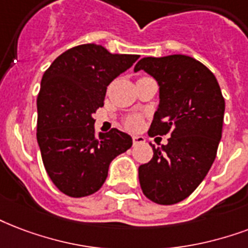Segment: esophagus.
Here are the masks:
<instances>
[{
	"label": "esophagus",
	"mask_w": 248,
	"mask_h": 248,
	"mask_svg": "<svg viewBox=\"0 0 248 248\" xmlns=\"http://www.w3.org/2000/svg\"><path fill=\"white\" fill-rule=\"evenodd\" d=\"M144 141H145L144 137H140V135H135V137H132V143H134V145L143 144Z\"/></svg>",
	"instance_id": "1"
}]
</instances>
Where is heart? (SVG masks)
Returning <instances> with one entry per match:
<instances>
[{
    "instance_id": "1",
    "label": "heart",
    "mask_w": 248,
    "mask_h": 248,
    "mask_svg": "<svg viewBox=\"0 0 248 248\" xmlns=\"http://www.w3.org/2000/svg\"><path fill=\"white\" fill-rule=\"evenodd\" d=\"M126 124H127V127L131 128V130H138V128L140 127L141 120L138 116H131L127 118Z\"/></svg>"
}]
</instances>
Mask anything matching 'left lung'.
Returning <instances> with one entry per match:
<instances>
[{
	"mask_svg": "<svg viewBox=\"0 0 248 248\" xmlns=\"http://www.w3.org/2000/svg\"><path fill=\"white\" fill-rule=\"evenodd\" d=\"M144 70L158 84L157 110L149 137L170 134L168 144L139 166L141 191L149 200L170 205L194 192L211 169L222 134L225 100L212 71L183 54L144 57Z\"/></svg>",
	"mask_w": 248,
	"mask_h": 248,
	"instance_id": "1",
	"label": "left lung"
}]
</instances>
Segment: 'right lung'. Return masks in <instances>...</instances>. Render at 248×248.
<instances>
[{
	"mask_svg": "<svg viewBox=\"0 0 248 248\" xmlns=\"http://www.w3.org/2000/svg\"><path fill=\"white\" fill-rule=\"evenodd\" d=\"M138 58L83 44L57 57L43 75L36 137L49 178L66 195L100 190L111 160L132 145L131 137L117 128L96 135L92 114L104 105L107 87Z\"/></svg>",
	"mask_w": 248,
	"mask_h": 248,
	"instance_id": "add662e5",
	"label": "right lung"
}]
</instances>
